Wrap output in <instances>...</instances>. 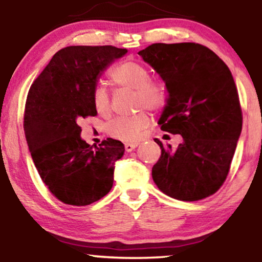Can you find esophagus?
Segmentation results:
<instances>
[{
	"label": "esophagus",
	"instance_id": "1",
	"mask_svg": "<svg viewBox=\"0 0 262 262\" xmlns=\"http://www.w3.org/2000/svg\"><path fill=\"white\" fill-rule=\"evenodd\" d=\"M137 146H138V143H127L124 145V148H125V151L130 152V151H133V150L137 148Z\"/></svg>",
	"mask_w": 262,
	"mask_h": 262
}]
</instances>
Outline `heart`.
<instances>
[{
  "mask_svg": "<svg viewBox=\"0 0 262 262\" xmlns=\"http://www.w3.org/2000/svg\"><path fill=\"white\" fill-rule=\"evenodd\" d=\"M111 80L116 86L135 92V106L160 111L166 104V91L160 83L151 82L150 71L144 65L133 60H125L111 71ZM92 103L100 116L111 113V97L103 86L93 89ZM150 123V117L145 111H140L134 116L118 117L106 125L107 134L116 139L132 141L137 139L143 129Z\"/></svg>",
  "mask_w": 262,
  "mask_h": 262,
  "instance_id": "obj_1",
  "label": "heart"
}]
</instances>
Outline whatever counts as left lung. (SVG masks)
<instances>
[{
  "instance_id": "8db88e82",
  "label": "left lung",
  "mask_w": 262,
  "mask_h": 262,
  "mask_svg": "<svg viewBox=\"0 0 262 262\" xmlns=\"http://www.w3.org/2000/svg\"><path fill=\"white\" fill-rule=\"evenodd\" d=\"M138 54L159 74L169 93L159 124L183 139L176 150L155 139L161 149L151 171L155 185L186 202L215 193L229 172L243 127L229 68L196 43H156Z\"/></svg>"
}]
</instances>
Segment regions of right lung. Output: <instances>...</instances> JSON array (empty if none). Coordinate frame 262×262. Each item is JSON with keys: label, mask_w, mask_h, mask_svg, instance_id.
I'll list each match as a JSON object with an SVG mask.
<instances>
[{"label": "right lung", "mask_w": 262, "mask_h": 262, "mask_svg": "<svg viewBox=\"0 0 262 262\" xmlns=\"http://www.w3.org/2000/svg\"><path fill=\"white\" fill-rule=\"evenodd\" d=\"M127 49L74 45L59 50L27 96L25 134L33 162L49 191L65 204L87 206L113 186L114 162L124 154L119 140L93 146L81 138L79 121L96 116L93 89Z\"/></svg>", "instance_id": "obj_1"}]
</instances>
